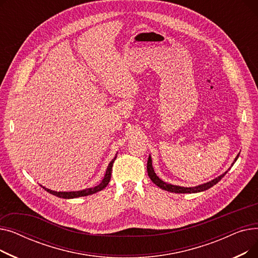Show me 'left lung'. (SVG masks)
I'll return each instance as SVG.
<instances>
[{
  "label": "left lung",
  "instance_id": "1",
  "mask_svg": "<svg viewBox=\"0 0 258 258\" xmlns=\"http://www.w3.org/2000/svg\"><path fill=\"white\" fill-rule=\"evenodd\" d=\"M239 154L236 156V158L234 159L233 163L231 164V166H233V164L236 162L237 158H238ZM231 169V167L228 168V170ZM228 170H226L224 173H222L221 175H219L218 178H215L207 183H204V184H201V185H198V186H195V187H183V186H178V185H172V184H168L164 181H162L158 175L156 174L155 170H154V167H153V160H152V157L150 155V157H148V160H147V173H148V177L151 178V180L158 186L160 187L161 189H163V190H167L169 192H174V194H197V192H201V191H205L207 190V189L211 188L213 185H215L216 183H219L224 177L225 174L228 172Z\"/></svg>",
  "mask_w": 258,
  "mask_h": 258
}]
</instances>
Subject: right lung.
Returning <instances> with one entry per match:
<instances>
[{
	"instance_id": "right-lung-1",
	"label": "right lung",
	"mask_w": 258,
	"mask_h": 258,
	"mask_svg": "<svg viewBox=\"0 0 258 258\" xmlns=\"http://www.w3.org/2000/svg\"><path fill=\"white\" fill-rule=\"evenodd\" d=\"M116 158H117V154L114 157V159L110 162V164L107 165L104 177H103L102 181L97 186L86 188V189H83V190H77V191H54V190H50V189H48L46 187H43L42 185L40 186H42L45 190H47L49 194L55 196V197H58V198H61V199H75V198H79V197H87V196L94 195L98 191H101L102 189H104L107 186L108 182H110L111 174H112V167H113V163H114Z\"/></svg>"
}]
</instances>
